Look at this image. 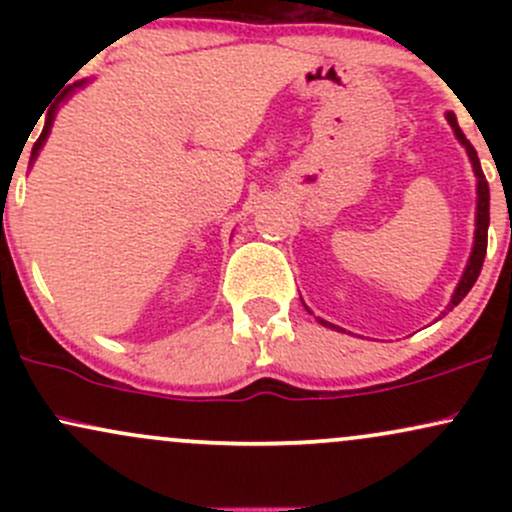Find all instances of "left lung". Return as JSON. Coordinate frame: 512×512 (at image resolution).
I'll return each instance as SVG.
<instances>
[{
  "label": "left lung",
  "mask_w": 512,
  "mask_h": 512,
  "mask_svg": "<svg viewBox=\"0 0 512 512\" xmlns=\"http://www.w3.org/2000/svg\"><path fill=\"white\" fill-rule=\"evenodd\" d=\"M445 117H448V122H450L452 132H455L457 142H460L464 149H467V156H469V161H472L474 175H477V231H474V248H472V255H469L467 267H464V274H462L460 284H457V289H455V293H452V298H450V303H448V310H452L457 303L462 301L464 296H467L469 291H472L474 281L479 279L481 264H484L486 240H489V182H486L484 170H481L477 149H474V146L469 144V139L462 134L460 125H457L455 113H448ZM317 322H320V325H325V327H332V330H339V327H334L332 322L322 320V317H317Z\"/></svg>",
  "instance_id": "obj_1"
}]
</instances>
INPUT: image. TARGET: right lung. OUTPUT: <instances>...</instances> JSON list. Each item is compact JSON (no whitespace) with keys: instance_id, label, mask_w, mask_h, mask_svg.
<instances>
[{"instance_id":"add662e5","label":"right lung","mask_w":512,"mask_h":512,"mask_svg":"<svg viewBox=\"0 0 512 512\" xmlns=\"http://www.w3.org/2000/svg\"><path fill=\"white\" fill-rule=\"evenodd\" d=\"M86 81H79V84H74V86H67L64 88V93L60 98H57L55 103H52V108L48 110V117H45V127H43V132H40V137H38V142L33 144V151H31V163L35 161V156H38V151L43 149V144H45V139H48V134H50V129H52V120H55V115H57V108H60V103L62 101H67V96H72V91L76 86H84Z\"/></svg>"}]
</instances>
